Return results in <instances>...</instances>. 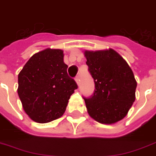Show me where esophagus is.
Segmentation results:
<instances>
[{
    "label": "esophagus",
    "instance_id": "34e87169",
    "mask_svg": "<svg viewBox=\"0 0 156 156\" xmlns=\"http://www.w3.org/2000/svg\"><path fill=\"white\" fill-rule=\"evenodd\" d=\"M75 80H76V82L77 83V85H80V76H79L75 78Z\"/></svg>",
    "mask_w": 156,
    "mask_h": 156
}]
</instances>
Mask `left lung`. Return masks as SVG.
Listing matches in <instances>:
<instances>
[{"label":"left lung","mask_w":156,"mask_h":156,"mask_svg":"<svg viewBox=\"0 0 156 156\" xmlns=\"http://www.w3.org/2000/svg\"><path fill=\"white\" fill-rule=\"evenodd\" d=\"M86 64L94 81V92L84 98L89 115L103 124H113L127 116L136 99L134 74L113 49L85 51Z\"/></svg>","instance_id":"obj_1"}]
</instances>
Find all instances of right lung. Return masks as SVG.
Returning <instances> with one entry per match:
<instances>
[{
	"mask_svg": "<svg viewBox=\"0 0 156 156\" xmlns=\"http://www.w3.org/2000/svg\"><path fill=\"white\" fill-rule=\"evenodd\" d=\"M63 57L61 49H44L33 55L19 73V97L24 112L36 122L61 118L78 88Z\"/></svg>",
	"mask_w": 156,
	"mask_h": 156,
	"instance_id": "right-lung-1",
	"label": "right lung"
}]
</instances>
